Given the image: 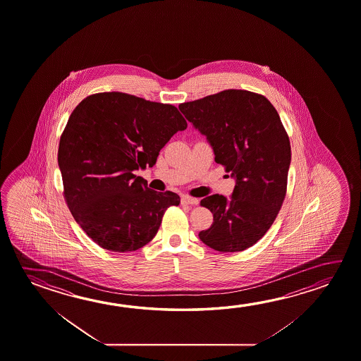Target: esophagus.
<instances>
[{
  "mask_svg": "<svg viewBox=\"0 0 361 361\" xmlns=\"http://www.w3.org/2000/svg\"><path fill=\"white\" fill-rule=\"evenodd\" d=\"M181 202L185 204V205H197V204H199V200L195 199V197H191V196H183Z\"/></svg>",
  "mask_w": 361,
  "mask_h": 361,
  "instance_id": "34e87169",
  "label": "esophagus"
}]
</instances>
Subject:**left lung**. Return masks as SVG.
<instances>
[{"label": "left lung", "mask_w": 361, "mask_h": 361, "mask_svg": "<svg viewBox=\"0 0 361 361\" xmlns=\"http://www.w3.org/2000/svg\"><path fill=\"white\" fill-rule=\"evenodd\" d=\"M178 109L235 178L229 200L215 194L200 201L214 216L201 242L223 253L250 248L277 218L287 191L290 143L276 108L264 95L228 89Z\"/></svg>", "instance_id": "obj_1"}]
</instances>
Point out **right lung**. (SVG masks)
I'll return each mask as SVG.
<instances>
[{"label":"right lung","instance_id":"obj_1","mask_svg":"<svg viewBox=\"0 0 361 361\" xmlns=\"http://www.w3.org/2000/svg\"><path fill=\"white\" fill-rule=\"evenodd\" d=\"M188 123L171 104L121 92L87 97L71 112L58 151L63 195L93 242L111 252L142 248L180 196L159 192L135 170L156 164L161 148Z\"/></svg>","mask_w":361,"mask_h":361}]
</instances>
